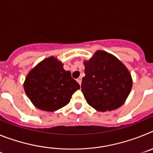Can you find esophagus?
Returning <instances> with one entry per match:
<instances>
[{"label":"esophagus","mask_w":153,"mask_h":153,"mask_svg":"<svg viewBox=\"0 0 153 153\" xmlns=\"http://www.w3.org/2000/svg\"><path fill=\"white\" fill-rule=\"evenodd\" d=\"M76 81H77L78 83H79V84L80 85L81 83H82V78L79 77V78H78V79H76Z\"/></svg>","instance_id":"esophagus-1"}]
</instances>
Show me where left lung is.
Segmentation results:
<instances>
[{
    "label": "left lung",
    "instance_id": "8db88e82",
    "mask_svg": "<svg viewBox=\"0 0 153 153\" xmlns=\"http://www.w3.org/2000/svg\"><path fill=\"white\" fill-rule=\"evenodd\" d=\"M81 90L87 103L98 111H111L122 106L132 89L131 75L117 57L97 51L85 61Z\"/></svg>",
    "mask_w": 153,
    "mask_h": 153
}]
</instances>
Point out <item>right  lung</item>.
Returning <instances> with one entry per match:
<instances>
[{
    "mask_svg": "<svg viewBox=\"0 0 153 153\" xmlns=\"http://www.w3.org/2000/svg\"><path fill=\"white\" fill-rule=\"evenodd\" d=\"M24 90L38 109L52 112L67 105L72 95L80 88L53 56L45 59L31 70L24 83Z\"/></svg>",
    "mask_w": 153,
    "mask_h": 153,
    "instance_id": "right-lung-1",
    "label": "right lung"
}]
</instances>
